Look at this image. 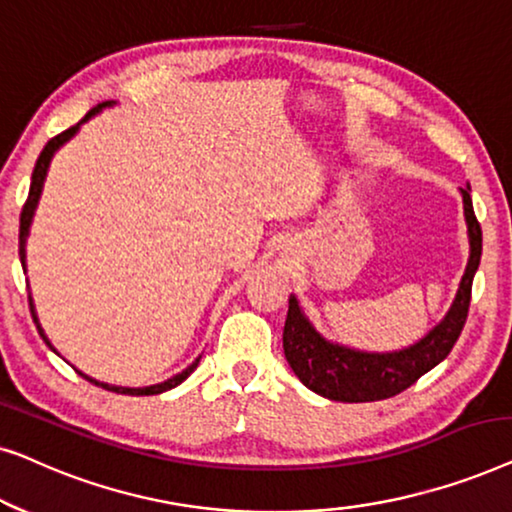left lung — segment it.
<instances>
[{
  "instance_id": "1",
  "label": "left lung",
  "mask_w": 512,
  "mask_h": 512,
  "mask_svg": "<svg viewBox=\"0 0 512 512\" xmlns=\"http://www.w3.org/2000/svg\"><path fill=\"white\" fill-rule=\"evenodd\" d=\"M468 191L471 186L461 188L468 244H471L466 272L445 319L412 347L375 354L335 345L314 331L310 319L300 310L298 298H289V314H286L284 324V356L307 389L340 403L382 401V398H391L412 387L419 377L436 368L452 352L454 342L459 340L461 328L466 324L473 277L482 254V230L475 219L473 200Z\"/></svg>"
}]
</instances>
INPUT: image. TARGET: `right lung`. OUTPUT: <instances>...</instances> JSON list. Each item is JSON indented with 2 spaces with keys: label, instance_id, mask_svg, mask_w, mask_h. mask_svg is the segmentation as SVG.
Masks as SVG:
<instances>
[{
  "label": "right lung",
  "instance_id": "add662e5",
  "mask_svg": "<svg viewBox=\"0 0 512 512\" xmlns=\"http://www.w3.org/2000/svg\"><path fill=\"white\" fill-rule=\"evenodd\" d=\"M104 107H111V102H102V104H97V107L90 109L88 114L83 116L79 123L72 125V128H67L65 132H60V135H55L53 139H48V144L44 146V151L39 153V158H37V165H34V172H32L30 195H27V202H25L23 212H20V235H18V247H20V263H23V265H25V242H27V235H30L32 216H34V209H37V205H39V198H41V188H44V179H46L48 165H51V160H53V153L58 151L62 144L69 142V139H72V137L76 135V132H79L81 123H86L88 118H93L95 114H100V111H102ZM30 312H32V319H34V324H37V328H39V335H41V338H44L46 345L53 349V345H51V342H48V338H46L44 328L39 326V319H37V312H34V303H32V298H30ZM53 352H55V349H53ZM198 363H200V356H198V359H195V361L191 363V366H188L186 370H181L179 375L170 377V380H165V382H160V384H153V387H139V389H130V387H114V384H104V382H97V380H93V377L83 375L81 370H79V375H81V377H86V380H88L90 384H95V387H102V389H107V391H116V394H128V396H153V394H163V391H167V389H174V387H177V384L184 382L186 377L191 375L195 368H198Z\"/></svg>",
  "mask_w": 512,
  "mask_h": 512
}]
</instances>
